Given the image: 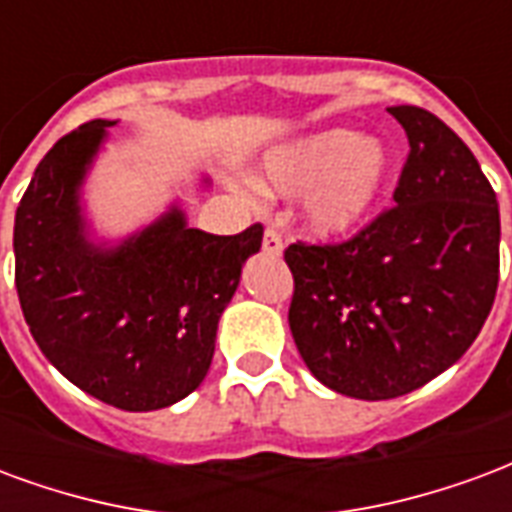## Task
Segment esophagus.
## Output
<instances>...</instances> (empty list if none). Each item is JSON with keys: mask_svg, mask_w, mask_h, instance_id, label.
I'll return each mask as SVG.
<instances>
[{"mask_svg": "<svg viewBox=\"0 0 512 512\" xmlns=\"http://www.w3.org/2000/svg\"><path fill=\"white\" fill-rule=\"evenodd\" d=\"M261 248H264V253H270V256H281V253H283L281 234H278V231H275V229L264 231V240H261Z\"/></svg>", "mask_w": 512, "mask_h": 512, "instance_id": "obj_1", "label": "esophagus"}]
</instances>
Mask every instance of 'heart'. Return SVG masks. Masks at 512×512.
<instances>
[{
	"instance_id": "heart-1",
	"label": "heart",
	"mask_w": 512,
	"mask_h": 512,
	"mask_svg": "<svg viewBox=\"0 0 512 512\" xmlns=\"http://www.w3.org/2000/svg\"><path fill=\"white\" fill-rule=\"evenodd\" d=\"M253 179L272 196H300L302 226L316 240H341L376 210L390 179V155L376 138L330 128L264 152Z\"/></svg>"
}]
</instances>
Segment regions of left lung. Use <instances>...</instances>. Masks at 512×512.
Here are the masks:
<instances>
[{"mask_svg":"<svg viewBox=\"0 0 512 512\" xmlns=\"http://www.w3.org/2000/svg\"><path fill=\"white\" fill-rule=\"evenodd\" d=\"M409 138L395 207L343 245H289L297 352L324 387L387 401L458 363L494 305L499 204L431 111L387 108Z\"/></svg>","mask_w":512,"mask_h":512,"instance_id":"8db88e82","label":"left lung"}]
</instances>
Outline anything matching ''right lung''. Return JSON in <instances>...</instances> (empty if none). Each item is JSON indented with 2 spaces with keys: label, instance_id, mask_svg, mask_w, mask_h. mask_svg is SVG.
<instances>
[{
  "label": "right lung",
  "instance_id": "1",
  "mask_svg": "<svg viewBox=\"0 0 512 512\" xmlns=\"http://www.w3.org/2000/svg\"><path fill=\"white\" fill-rule=\"evenodd\" d=\"M117 122L92 119L40 160L16 210V289L29 333L67 382L125 412H155L204 382L220 316L264 229H190L174 199L136 231L100 234L84 185Z\"/></svg>",
  "mask_w": 512,
  "mask_h": 512
}]
</instances>
